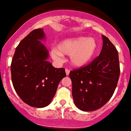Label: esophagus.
<instances>
[{"mask_svg": "<svg viewBox=\"0 0 131 131\" xmlns=\"http://www.w3.org/2000/svg\"><path fill=\"white\" fill-rule=\"evenodd\" d=\"M70 70H68V69H66V75H69V73H70Z\"/></svg>", "mask_w": 131, "mask_h": 131, "instance_id": "esophagus-1", "label": "esophagus"}]
</instances>
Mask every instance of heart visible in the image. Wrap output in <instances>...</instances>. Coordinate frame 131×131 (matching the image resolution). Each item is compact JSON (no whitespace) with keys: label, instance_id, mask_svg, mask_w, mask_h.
<instances>
[{"label":"heart","instance_id":"1","mask_svg":"<svg viewBox=\"0 0 131 131\" xmlns=\"http://www.w3.org/2000/svg\"><path fill=\"white\" fill-rule=\"evenodd\" d=\"M57 48L51 51L53 59L60 61L62 55L70 56V61L73 66L82 67L94 58L98 49V43L94 38L79 37L62 40Z\"/></svg>","mask_w":131,"mask_h":131}]
</instances>
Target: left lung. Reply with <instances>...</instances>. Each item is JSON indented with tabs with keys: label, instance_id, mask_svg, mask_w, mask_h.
Here are the masks:
<instances>
[{
	"label": "left lung",
	"instance_id": "obj_1",
	"mask_svg": "<svg viewBox=\"0 0 131 131\" xmlns=\"http://www.w3.org/2000/svg\"><path fill=\"white\" fill-rule=\"evenodd\" d=\"M100 55L86 66L69 74L72 82L75 105L83 111H94L103 106L112 96L120 75L118 53L104 35Z\"/></svg>",
	"mask_w": 131,
	"mask_h": 131
}]
</instances>
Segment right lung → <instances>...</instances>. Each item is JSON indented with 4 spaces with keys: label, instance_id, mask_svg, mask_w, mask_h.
I'll return each instance as SVG.
<instances>
[{
    "label": "right lung",
    "instance_id": "add662e5",
    "mask_svg": "<svg viewBox=\"0 0 131 131\" xmlns=\"http://www.w3.org/2000/svg\"><path fill=\"white\" fill-rule=\"evenodd\" d=\"M43 29L32 31L19 43L12 59L13 85L28 105L43 108L51 103L59 82L66 76L64 68H56L47 61L49 52L41 41Z\"/></svg>",
    "mask_w": 131,
    "mask_h": 131
}]
</instances>
